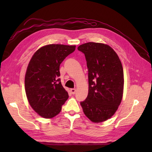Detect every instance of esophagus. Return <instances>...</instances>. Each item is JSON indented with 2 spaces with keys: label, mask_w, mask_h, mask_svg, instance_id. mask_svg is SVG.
Wrapping results in <instances>:
<instances>
[{
  "label": "esophagus",
  "mask_w": 152,
  "mask_h": 152,
  "mask_svg": "<svg viewBox=\"0 0 152 152\" xmlns=\"http://www.w3.org/2000/svg\"><path fill=\"white\" fill-rule=\"evenodd\" d=\"M70 91L72 94H75L76 93V89H71Z\"/></svg>",
  "instance_id": "1"
}]
</instances>
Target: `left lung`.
<instances>
[{
    "label": "left lung",
    "instance_id": "obj_1",
    "mask_svg": "<svg viewBox=\"0 0 152 152\" xmlns=\"http://www.w3.org/2000/svg\"><path fill=\"white\" fill-rule=\"evenodd\" d=\"M77 49L84 54L88 68V95L80 104L86 116L92 122H104L115 113L122 99L121 61L107 44L87 42Z\"/></svg>",
    "mask_w": 152,
    "mask_h": 152
}]
</instances>
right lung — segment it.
Segmentation results:
<instances>
[{
  "instance_id": "obj_1",
  "label": "right lung",
  "mask_w": 152,
  "mask_h": 152,
  "mask_svg": "<svg viewBox=\"0 0 152 152\" xmlns=\"http://www.w3.org/2000/svg\"><path fill=\"white\" fill-rule=\"evenodd\" d=\"M75 45L49 44L38 49L31 58L25 78L27 99L40 116L50 118L61 112L68 94L61 85L59 66Z\"/></svg>"
}]
</instances>
